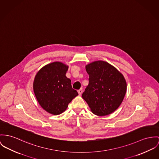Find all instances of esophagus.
Here are the masks:
<instances>
[{"mask_svg": "<svg viewBox=\"0 0 159 159\" xmlns=\"http://www.w3.org/2000/svg\"><path fill=\"white\" fill-rule=\"evenodd\" d=\"M77 91H78L79 94V95H81V94H82V93L83 90H82V89H79Z\"/></svg>", "mask_w": 159, "mask_h": 159, "instance_id": "1", "label": "esophagus"}]
</instances>
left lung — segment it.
<instances>
[{"mask_svg":"<svg viewBox=\"0 0 159 159\" xmlns=\"http://www.w3.org/2000/svg\"><path fill=\"white\" fill-rule=\"evenodd\" d=\"M89 84L82 97L91 111L103 116L117 110L126 91V83L122 74L106 61H94L86 66Z\"/></svg>","mask_w":159,"mask_h":159,"instance_id":"left-lung-1","label":"left lung"}]
</instances>
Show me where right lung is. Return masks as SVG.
Segmentation results:
<instances>
[{"mask_svg":"<svg viewBox=\"0 0 159 159\" xmlns=\"http://www.w3.org/2000/svg\"><path fill=\"white\" fill-rule=\"evenodd\" d=\"M68 66L56 61L43 67L36 74L33 89L40 105L54 115L61 114L78 95L65 75Z\"/></svg>","mask_w":159,"mask_h":159,"instance_id":"1","label":"right lung"}]
</instances>
